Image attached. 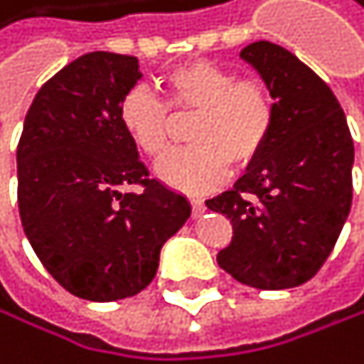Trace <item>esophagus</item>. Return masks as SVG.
Instances as JSON below:
<instances>
[{"mask_svg":"<svg viewBox=\"0 0 364 364\" xmlns=\"http://www.w3.org/2000/svg\"><path fill=\"white\" fill-rule=\"evenodd\" d=\"M190 203H192V215H194V217H201V215L205 213V203H203V199H192Z\"/></svg>","mask_w":364,"mask_h":364,"instance_id":"esophagus-1","label":"esophagus"}]
</instances>
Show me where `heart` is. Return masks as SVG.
<instances>
[{
    "label": "heart",
    "instance_id": "1",
    "mask_svg": "<svg viewBox=\"0 0 364 364\" xmlns=\"http://www.w3.org/2000/svg\"><path fill=\"white\" fill-rule=\"evenodd\" d=\"M174 114H197L190 125L192 147L170 151L156 163L165 186L183 192H208L221 186L230 165L248 167L264 151L275 125V105L259 82L210 60L178 64L163 77ZM120 127L145 156L156 159L170 145L172 114L145 87H134L118 107Z\"/></svg>",
    "mask_w": 364,
    "mask_h": 364
}]
</instances>
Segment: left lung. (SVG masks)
I'll use <instances>...</instances> for the list:
<instances>
[{
    "mask_svg": "<svg viewBox=\"0 0 364 364\" xmlns=\"http://www.w3.org/2000/svg\"><path fill=\"white\" fill-rule=\"evenodd\" d=\"M239 55L271 91L275 125L232 190L205 201L232 223L217 264L252 289H293L320 271L349 217L353 141L329 85L291 50L252 42Z\"/></svg>",
    "mask_w": 364,
    "mask_h": 364,
    "instance_id": "8db88e82",
    "label": "left lung"
}]
</instances>
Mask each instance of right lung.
<instances>
[{
    "label": "right lung",
    "instance_id": "1",
    "mask_svg": "<svg viewBox=\"0 0 364 364\" xmlns=\"http://www.w3.org/2000/svg\"><path fill=\"white\" fill-rule=\"evenodd\" d=\"M141 77L132 55H80L38 91L17 145L28 242L60 287L91 302L141 293L192 213L183 194L149 178L120 127V100Z\"/></svg>",
    "mask_w": 364,
    "mask_h": 364
}]
</instances>
